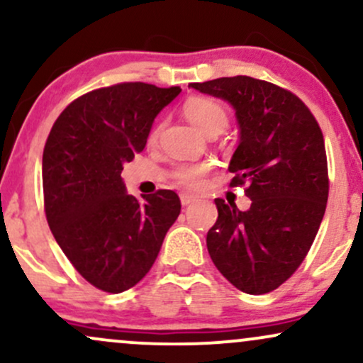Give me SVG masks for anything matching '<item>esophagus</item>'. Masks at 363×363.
Instances as JSON below:
<instances>
[{"label": "esophagus", "mask_w": 363, "mask_h": 363, "mask_svg": "<svg viewBox=\"0 0 363 363\" xmlns=\"http://www.w3.org/2000/svg\"><path fill=\"white\" fill-rule=\"evenodd\" d=\"M194 201H196V196L187 194V193H182V194H181V205H182V206L191 205V203H194Z\"/></svg>", "instance_id": "34e87169"}]
</instances>
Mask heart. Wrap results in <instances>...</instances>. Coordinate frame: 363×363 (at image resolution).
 I'll list each match as a JSON object with an SVG mask.
<instances>
[{"mask_svg": "<svg viewBox=\"0 0 363 363\" xmlns=\"http://www.w3.org/2000/svg\"><path fill=\"white\" fill-rule=\"evenodd\" d=\"M184 111L186 119L191 124H194L196 128L201 133H220L227 126V111L220 102L213 101V99L208 97H191L184 102ZM158 138V128L153 129L150 133V141H155ZM208 165L206 164H184L179 165L174 172V176L181 184L184 186H199L201 184L203 177L206 176Z\"/></svg>", "mask_w": 363, "mask_h": 363, "instance_id": "b5f03b06", "label": "heart"}]
</instances>
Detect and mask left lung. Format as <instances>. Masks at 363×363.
I'll return each instance as SVG.
<instances>
[{"label": "left lung", "mask_w": 363, "mask_h": 363, "mask_svg": "<svg viewBox=\"0 0 363 363\" xmlns=\"http://www.w3.org/2000/svg\"><path fill=\"white\" fill-rule=\"evenodd\" d=\"M235 111L239 145L230 186L245 184L249 210L216 198L208 252L235 289L268 294L309 252L328 201V162L318 121L297 95L251 77L191 83Z\"/></svg>", "instance_id": "8db88e82"}]
</instances>
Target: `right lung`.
Wrapping results in <instances>:
<instances>
[{
  "mask_svg": "<svg viewBox=\"0 0 363 363\" xmlns=\"http://www.w3.org/2000/svg\"><path fill=\"white\" fill-rule=\"evenodd\" d=\"M179 86L119 83L82 95L56 119L43 155L51 232L77 272L99 290L121 294L150 272L181 213L174 191L138 201L121 172L143 152L158 112Z\"/></svg>",
  "mask_w": 363,
  "mask_h": 363,
  "instance_id": "obj_1",
  "label": "right lung"
}]
</instances>
